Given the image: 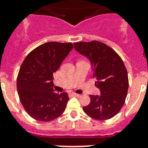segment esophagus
Here are the masks:
<instances>
[{"label":"esophagus","instance_id":"obj_1","mask_svg":"<svg viewBox=\"0 0 148 148\" xmlns=\"http://www.w3.org/2000/svg\"><path fill=\"white\" fill-rule=\"evenodd\" d=\"M72 95H73L74 97H81V95H78V94H76V93H72Z\"/></svg>","mask_w":148,"mask_h":148}]
</instances>
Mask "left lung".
Returning <instances> with one entry per match:
<instances>
[{
	"instance_id": "obj_1",
	"label": "left lung",
	"mask_w": 148,
	"mask_h": 148,
	"mask_svg": "<svg viewBox=\"0 0 148 148\" xmlns=\"http://www.w3.org/2000/svg\"><path fill=\"white\" fill-rule=\"evenodd\" d=\"M74 48L90 60L95 86L101 95H90L84 111L95 120L114 117L124 105L128 90V76L123 60L110 47L97 40L76 42Z\"/></svg>"
}]
</instances>
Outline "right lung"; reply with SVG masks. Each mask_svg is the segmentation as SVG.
<instances>
[{
  "mask_svg": "<svg viewBox=\"0 0 148 148\" xmlns=\"http://www.w3.org/2000/svg\"><path fill=\"white\" fill-rule=\"evenodd\" d=\"M74 47L72 43L47 42L30 52L20 67L17 93L26 112L39 121L62 114L69 100L66 92H54L53 74Z\"/></svg>",
  "mask_w": 148,
  "mask_h": 148,
  "instance_id": "obj_1",
  "label": "right lung"
}]
</instances>
